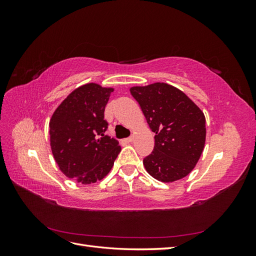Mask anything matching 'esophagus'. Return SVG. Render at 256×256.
Returning a JSON list of instances; mask_svg holds the SVG:
<instances>
[{
  "mask_svg": "<svg viewBox=\"0 0 256 256\" xmlns=\"http://www.w3.org/2000/svg\"><path fill=\"white\" fill-rule=\"evenodd\" d=\"M132 141H134V136H129V138H125V142H128V143H130V142H132Z\"/></svg>",
  "mask_w": 256,
  "mask_h": 256,
  "instance_id": "1",
  "label": "esophagus"
}]
</instances>
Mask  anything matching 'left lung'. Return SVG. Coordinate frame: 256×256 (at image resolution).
Here are the masks:
<instances>
[{"instance_id":"left-lung-1","label":"left lung","mask_w":256,"mask_h":256,"mask_svg":"<svg viewBox=\"0 0 256 256\" xmlns=\"http://www.w3.org/2000/svg\"><path fill=\"white\" fill-rule=\"evenodd\" d=\"M130 92L156 134L154 150L143 160L147 173L162 182H173L190 174L205 146L203 111L184 92L168 83L132 86Z\"/></svg>"}]
</instances>
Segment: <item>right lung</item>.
Listing matches in <instances>:
<instances>
[{
    "label": "right lung",
    "mask_w": 256,
    "mask_h": 256,
    "mask_svg": "<svg viewBox=\"0 0 256 256\" xmlns=\"http://www.w3.org/2000/svg\"><path fill=\"white\" fill-rule=\"evenodd\" d=\"M114 90L88 83L72 90L49 122L50 146L60 172L83 184L102 180L120 152L118 141L104 132V108Z\"/></svg>",
    "instance_id": "obj_1"
}]
</instances>
